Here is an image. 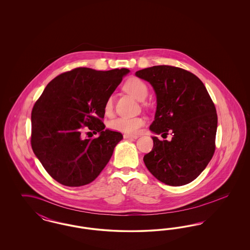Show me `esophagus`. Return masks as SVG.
I'll list each match as a JSON object with an SVG mask.
<instances>
[{"label":"esophagus","mask_w":250,"mask_h":250,"mask_svg":"<svg viewBox=\"0 0 250 250\" xmlns=\"http://www.w3.org/2000/svg\"><path fill=\"white\" fill-rule=\"evenodd\" d=\"M139 136L137 135H130V134H124V139H137Z\"/></svg>","instance_id":"esophagus-1"}]
</instances>
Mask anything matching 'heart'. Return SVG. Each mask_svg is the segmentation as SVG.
Instances as JSON below:
<instances>
[{
	"label": "heart",
	"mask_w": 250,
	"mask_h": 250,
	"mask_svg": "<svg viewBox=\"0 0 250 250\" xmlns=\"http://www.w3.org/2000/svg\"><path fill=\"white\" fill-rule=\"evenodd\" d=\"M124 89L139 100H143L148 94L147 84L139 78L128 79L124 84ZM112 109H113V100H112V97L109 96L107 97L105 102L104 110L107 114H109L112 111ZM144 124H145V120L143 117H132V118L118 117L116 119L110 121L108 124V126L110 129H113V130L135 134L139 131Z\"/></svg>",
	"instance_id": "1"
}]
</instances>
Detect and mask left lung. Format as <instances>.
<instances>
[{"instance_id":"obj_1","label":"left lung","mask_w":250,"mask_h":250,"mask_svg":"<svg viewBox=\"0 0 250 250\" xmlns=\"http://www.w3.org/2000/svg\"><path fill=\"white\" fill-rule=\"evenodd\" d=\"M155 89L157 107L150 129L171 134L170 142L153 137L154 146L143 157L160 182L179 187L197 178L215 150L217 114L202 81L193 73L171 65H155L136 72Z\"/></svg>"}]
</instances>
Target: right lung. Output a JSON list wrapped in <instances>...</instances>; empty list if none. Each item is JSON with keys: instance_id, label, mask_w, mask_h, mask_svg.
Here are the masks:
<instances>
[{"instance_id": "obj_1", "label": "right lung", "mask_w": 250, "mask_h": 250, "mask_svg": "<svg viewBox=\"0 0 250 250\" xmlns=\"http://www.w3.org/2000/svg\"><path fill=\"white\" fill-rule=\"evenodd\" d=\"M128 72L78 67L54 78L36 100L32 110V149L60 184L88 185L109 161L123 135L105 129L104 105ZM84 127L99 132L100 137L85 139Z\"/></svg>"}]
</instances>
